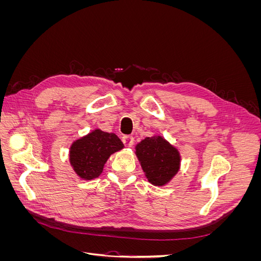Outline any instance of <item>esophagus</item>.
Masks as SVG:
<instances>
[{
	"mask_svg": "<svg viewBox=\"0 0 261 261\" xmlns=\"http://www.w3.org/2000/svg\"><path fill=\"white\" fill-rule=\"evenodd\" d=\"M122 141L126 147H132L134 144V137L132 135H124Z\"/></svg>",
	"mask_w": 261,
	"mask_h": 261,
	"instance_id": "obj_1",
	"label": "esophagus"
}]
</instances>
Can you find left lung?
<instances>
[{
  "instance_id": "8db88e82",
  "label": "left lung",
  "mask_w": 261,
  "mask_h": 261,
  "mask_svg": "<svg viewBox=\"0 0 261 261\" xmlns=\"http://www.w3.org/2000/svg\"><path fill=\"white\" fill-rule=\"evenodd\" d=\"M136 155L150 183L167 184L179 169L177 150L162 137H147L136 146Z\"/></svg>"
}]
</instances>
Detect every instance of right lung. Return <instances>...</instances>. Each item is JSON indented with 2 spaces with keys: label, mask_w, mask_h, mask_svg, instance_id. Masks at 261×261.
I'll return each mask as SVG.
<instances>
[{
  "label": "right lung",
  "mask_w": 261,
  "mask_h": 261,
  "mask_svg": "<svg viewBox=\"0 0 261 261\" xmlns=\"http://www.w3.org/2000/svg\"><path fill=\"white\" fill-rule=\"evenodd\" d=\"M123 147L115 134L96 129L72 145L69 161L78 176L92 179L101 174L109 156Z\"/></svg>",
  "instance_id": "1"
}]
</instances>
